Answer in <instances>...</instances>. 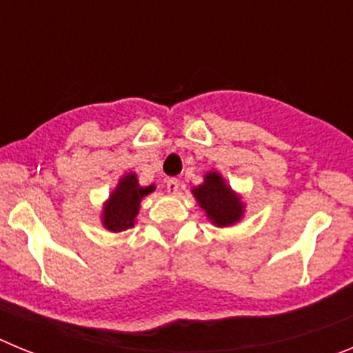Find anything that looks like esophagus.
<instances>
[{"mask_svg":"<svg viewBox=\"0 0 353 353\" xmlns=\"http://www.w3.org/2000/svg\"><path fill=\"white\" fill-rule=\"evenodd\" d=\"M179 189H180V183H179V180L176 179H170L166 182V191L170 192V194H176V192H179Z\"/></svg>","mask_w":353,"mask_h":353,"instance_id":"esophagus-1","label":"esophagus"}]
</instances>
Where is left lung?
Listing matches in <instances>:
<instances>
[{"instance_id":"left-lung-1","label":"left lung","mask_w":353,"mask_h":353,"mask_svg":"<svg viewBox=\"0 0 353 353\" xmlns=\"http://www.w3.org/2000/svg\"><path fill=\"white\" fill-rule=\"evenodd\" d=\"M192 196L214 226H233L244 217L245 205L242 196L233 191L217 171H208L203 183L192 187Z\"/></svg>"}]
</instances>
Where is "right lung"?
I'll return each mask as SVG.
<instances>
[{"label": "right lung", "instance_id": "right-lung-1", "mask_svg": "<svg viewBox=\"0 0 353 353\" xmlns=\"http://www.w3.org/2000/svg\"><path fill=\"white\" fill-rule=\"evenodd\" d=\"M155 191V185H139L136 173H125L102 207V226L109 232H123L132 228L139 214L141 199Z\"/></svg>", "mask_w": 353, "mask_h": 353}]
</instances>
